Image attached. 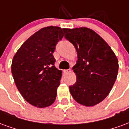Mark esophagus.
<instances>
[{
  "label": "esophagus",
  "instance_id": "34e87169",
  "mask_svg": "<svg viewBox=\"0 0 129 129\" xmlns=\"http://www.w3.org/2000/svg\"><path fill=\"white\" fill-rule=\"evenodd\" d=\"M64 72L66 74H70V73L71 72V69H65V70L64 71Z\"/></svg>",
  "mask_w": 129,
  "mask_h": 129
}]
</instances>
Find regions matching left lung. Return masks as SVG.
I'll list each match as a JSON object with an SVG mask.
<instances>
[{
    "mask_svg": "<svg viewBox=\"0 0 129 129\" xmlns=\"http://www.w3.org/2000/svg\"><path fill=\"white\" fill-rule=\"evenodd\" d=\"M64 37L76 49L78 60L73 67L76 82L69 86L74 99L85 107L104 100L114 84L118 60L106 41L87 27L62 29Z\"/></svg>",
    "mask_w": 129,
    "mask_h": 129,
    "instance_id": "8db88e82",
    "label": "left lung"
}]
</instances>
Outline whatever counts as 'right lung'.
Returning <instances> with one entry per match:
<instances>
[{
    "label": "right lung",
    "mask_w": 129,
    "mask_h": 129,
    "mask_svg": "<svg viewBox=\"0 0 129 129\" xmlns=\"http://www.w3.org/2000/svg\"><path fill=\"white\" fill-rule=\"evenodd\" d=\"M60 27L49 26L31 36L13 58L12 74L28 103L45 108L55 102L62 72L54 66L55 45L64 36Z\"/></svg>",
    "instance_id": "right-lung-1"
}]
</instances>
